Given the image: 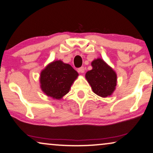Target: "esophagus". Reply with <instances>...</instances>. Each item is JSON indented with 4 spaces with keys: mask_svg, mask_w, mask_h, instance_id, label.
Here are the masks:
<instances>
[{
    "mask_svg": "<svg viewBox=\"0 0 153 153\" xmlns=\"http://www.w3.org/2000/svg\"><path fill=\"white\" fill-rule=\"evenodd\" d=\"M85 69L84 67H80V68H78V72L79 73H85Z\"/></svg>",
    "mask_w": 153,
    "mask_h": 153,
    "instance_id": "obj_1",
    "label": "esophagus"
}]
</instances>
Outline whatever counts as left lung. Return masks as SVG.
I'll use <instances>...</instances> for the list:
<instances>
[{"mask_svg": "<svg viewBox=\"0 0 153 153\" xmlns=\"http://www.w3.org/2000/svg\"><path fill=\"white\" fill-rule=\"evenodd\" d=\"M91 66L92 69L87 71L85 78L93 91L103 98L111 96L117 85L116 73L101 58L94 60Z\"/></svg>", "mask_w": 153, "mask_h": 153, "instance_id": "8db88e82", "label": "left lung"}]
</instances>
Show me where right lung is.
<instances>
[{
  "label": "right lung",
  "mask_w": 153,
  "mask_h": 153,
  "mask_svg": "<svg viewBox=\"0 0 153 153\" xmlns=\"http://www.w3.org/2000/svg\"><path fill=\"white\" fill-rule=\"evenodd\" d=\"M78 76V72L71 65L61 60L54 61L40 73V87L48 97L61 99L68 92Z\"/></svg>",
  "instance_id": "add662e5"
}]
</instances>
